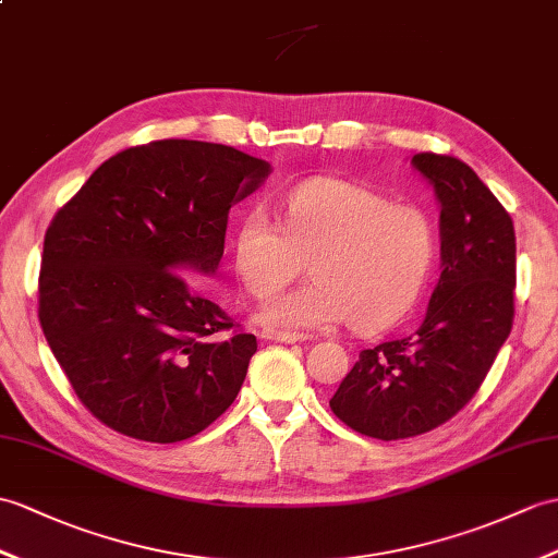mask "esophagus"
Masks as SVG:
<instances>
[{
    "label": "esophagus",
    "instance_id": "34e87169",
    "mask_svg": "<svg viewBox=\"0 0 558 558\" xmlns=\"http://www.w3.org/2000/svg\"><path fill=\"white\" fill-rule=\"evenodd\" d=\"M264 340H274V342H284V344H292V342H304L306 335L300 332H290V330H274V328H266L262 332Z\"/></svg>",
    "mask_w": 558,
    "mask_h": 558
}]
</instances>
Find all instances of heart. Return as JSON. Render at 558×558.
I'll list each match as a JSON object with an SVG mask.
<instances>
[{
    "instance_id": "heart-1",
    "label": "heart",
    "mask_w": 558,
    "mask_h": 558,
    "mask_svg": "<svg viewBox=\"0 0 558 558\" xmlns=\"http://www.w3.org/2000/svg\"><path fill=\"white\" fill-rule=\"evenodd\" d=\"M284 226L262 206L232 235L244 288L268 300L311 262V282L262 308V320L296 330L347 323L359 332L390 328L418 302L437 254L433 216L416 204L352 180L318 175L282 197Z\"/></svg>"
}]
</instances>
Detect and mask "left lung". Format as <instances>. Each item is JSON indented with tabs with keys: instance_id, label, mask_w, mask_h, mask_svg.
Instances as JSON below:
<instances>
[{
	"instance_id": "left-lung-1",
	"label": "left lung",
	"mask_w": 558,
	"mask_h": 558,
	"mask_svg": "<svg viewBox=\"0 0 558 558\" xmlns=\"http://www.w3.org/2000/svg\"><path fill=\"white\" fill-rule=\"evenodd\" d=\"M413 168L439 202L442 274L421 326L359 354L330 399L335 416L375 439L447 423L481 390L513 326V220L469 163L423 151Z\"/></svg>"
}]
</instances>
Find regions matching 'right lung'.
<instances>
[{"mask_svg":"<svg viewBox=\"0 0 558 558\" xmlns=\"http://www.w3.org/2000/svg\"><path fill=\"white\" fill-rule=\"evenodd\" d=\"M270 163L235 147L159 140L104 161L51 218L40 326L87 411L116 433L171 445L232 401L256 338L232 330L197 282L223 256L230 206Z\"/></svg>","mask_w":558,"mask_h":558,"instance_id":"obj_1","label":"right lung"}]
</instances>
